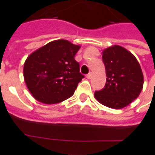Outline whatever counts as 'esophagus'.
<instances>
[{
    "mask_svg": "<svg viewBox=\"0 0 155 155\" xmlns=\"http://www.w3.org/2000/svg\"><path fill=\"white\" fill-rule=\"evenodd\" d=\"M92 72H89L87 75H86L87 79H91V78H92Z\"/></svg>",
    "mask_w": 155,
    "mask_h": 155,
    "instance_id": "esophagus-1",
    "label": "esophagus"
}]
</instances>
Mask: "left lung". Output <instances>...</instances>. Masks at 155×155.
I'll use <instances>...</instances> for the list:
<instances>
[{"label":"left lung","instance_id":"1","mask_svg":"<svg viewBox=\"0 0 155 155\" xmlns=\"http://www.w3.org/2000/svg\"><path fill=\"white\" fill-rule=\"evenodd\" d=\"M105 66L106 84L95 92V98L108 108H122L137 99L143 87L144 78L137 58L124 47L114 45L102 52Z\"/></svg>","mask_w":155,"mask_h":155}]
</instances>
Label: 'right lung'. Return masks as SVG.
<instances>
[{"instance_id": "1", "label": "right lung", "mask_w": 155, "mask_h": 155, "mask_svg": "<svg viewBox=\"0 0 155 155\" xmlns=\"http://www.w3.org/2000/svg\"><path fill=\"white\" fill-rule=\"evenodd\" d=\"M80 45L68 40L52 41L30 54L24 63L23 75L35 100L53 104L68 99L84 76L75 60Z\"/></svg>"}]
</instances>
